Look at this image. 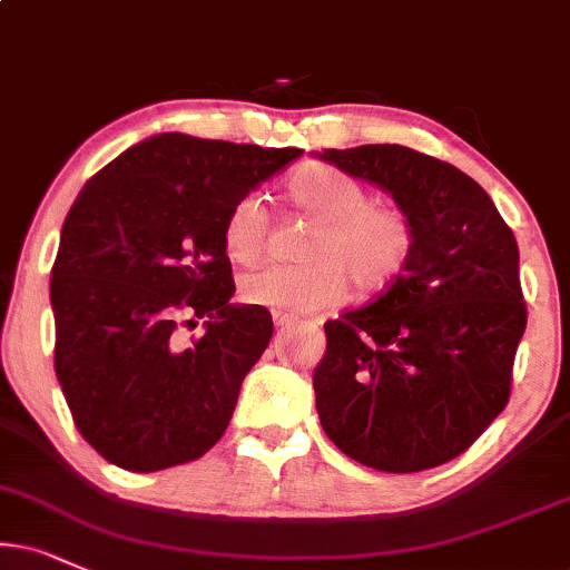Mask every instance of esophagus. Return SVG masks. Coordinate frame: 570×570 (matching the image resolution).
Segmentation results:
<instances>
[{"label":"esophagus","mask_w":570,"mask_h":570,"mask_svg":"<svg viewBox=\"0 0 570 570\" xmlns=\"http://www.w3.org/2000/svg\"><path fill=\"white\" fill-rule=\"evenodd\" d=\"M272 320H274V327H277V330H285V327L293 325L291 314H283V312H274Z\"/></svg>","instance_id":"esophagus-1"}]
</instances>
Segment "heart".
<instances>
[{
  "instance_id": "heart-1",
  "label": "heart",
  "mask_w": 570,
  "mask_h": 570,
  "mask_svg": "<svg viewBox=\"0 0 570 570\" xmlns=\"http://www.w3.org/2000/svg\"><path fill=\"white\" fill-rule=\"evenodd\" d=\"M285 198L298 214L317 222L304 245L308 264H272L245 274V304L306 317L338 306L348 283L372 296L404 272L414 250V224L396 203L370 200L367 187L335 166L308 160L285 179ZM269 210L258 195H245L222 224L224 253L250 266L269 243Z\"/></svg>"
}]
</instances>
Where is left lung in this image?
I'll use <instances>...</instances> for the list:
<instances>
[{
    "instance_id": "left-lung-1",
    "label": "left lung",
    "mask_w": 570,
    "mask_h": 570,
    "mask_svg": "<svg viewBox=\"0 0 570 570\" xmlns=\"http://www.w3.org/2000/svg\"><path fill=\"white\" fill-rule=\"evenodd\" d=\"M341 171L389 189L414 224L404 272L367 306L325 322L314 372L335 446L383 473L460 456L510 402L525 330L518 243L483 187L404 145L322 150Z\"/></svg>"
}]
</instances>
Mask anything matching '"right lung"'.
Masks as SVG:
<instances>
[{
  "label": "right lung",
  "instance_id": "right-lung-1",
  "mask_svg": "<svg viewBox=\"0 0 570 570\" xmlns=\"http://www.w3.org/2000/svg\"><path fill=\"white\" fill-rule=\"evenodd\" d=\"M298 147L158 135L91 177L62 224L49 298L55 372L79 433L114 465L198 460L227 431L243 377L272 341L235 293L227 210ZM203 318L207 333L180 330Z\"/></svg>",
  "mask_w": 570,
  "mask_h": 570
}]
</instances>
